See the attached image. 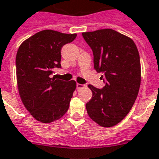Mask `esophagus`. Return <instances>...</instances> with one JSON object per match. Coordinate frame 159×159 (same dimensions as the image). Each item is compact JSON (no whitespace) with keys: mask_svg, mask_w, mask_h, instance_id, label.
Here are the masks:
<instances>
[{"mask_svg":"<svg viewBox=\"0 0 159 159\" xmlns=\"http://www.w3.org/2000/svg\"><path fill=\"white\" fill-rule=\"evenodd\" d=\"M85 85H83V84H80V83H76V89H82L83 88H85Z\"/></svg>","mask_w":159,"mask_h":159,"instance_id":"esophagus-1","label":"esophagus"}]
</instances>
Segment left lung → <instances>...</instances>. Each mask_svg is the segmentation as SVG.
Listing matches in <instances>:
<instances>
[{"mask_svg":"<svg viewBox=\"0 0 159 159\" xmlns=\"http://www.w3.org/2000/svg\"><path fill=\"white\" fill-rule=\"evenodd\" d=\"M93 52L94 69L103 72L104 87L89 84L93 97L86 104L89 117L103 127H112L127 116L139 92L141 62L130 38L110 29L83 33Z\"/></svg>","mask_w":159,"mask_h":159,"instance_id":"1","label":"left lung"}]
</instances>
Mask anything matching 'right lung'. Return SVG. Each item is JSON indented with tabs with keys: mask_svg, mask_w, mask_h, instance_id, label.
<instances>
[{
	"mask_svg": "<svg viewBox=\"0 0 159 159\" xmlns=\"http://www.w3.org/2000/svg\"><path fill=\"white\" fill-rule=\"evenodd\" d=\"M46 29L27 39L16 56L17 82L21 100L38 121L49 124L61 119L70 106L76 83L51 78L53 69L61 67L62 46L76 39Z\"/></svg>",
	"mask_w": 159,
	"mask_h": 159,
	"instance_id": "right-lung-1",
	"label": "right lung"
}]
</instances>
